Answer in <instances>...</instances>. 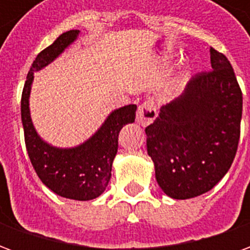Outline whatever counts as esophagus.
Instances as JSON below:
<instances>
[{
	"instance_id": "esophagus-1",
	"label": "esophagus",
	"mask_w": 250,
	"mask_h": 250,
	"mask_svg": "<svg viewBox=\"0 0 250 250\" xmlns=\"http://www.w3.org/2000/svg\"><path fill=\"white\" fill-rule=\"evenodd\" d=\"M157 104L154 100H146L138 107V112H136V120L138 123L142 125H147L152 123L155 118H157Z\"/></svg>"
}]
</instances>
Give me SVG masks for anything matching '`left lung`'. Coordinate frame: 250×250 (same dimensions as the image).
Listing matches in <instances>:
<instances>
[{
  "label": "left lung",
  "instance_id": "1",
  "mask_svg": "<svg viewBox=\"0 0 250 250\" xmlns=\"http://www.w3.org/2000/svg\"><path fill=\"white\" fill-rule=\"evenodd\" d=\"M210 62L211 69L197 73L146 127L157 182L171 198H193L211 190L236 157L241 88L224 53L210 48Z\"/></svg>",
  "mask_w": 250,
  "mask_h": 250
}]
</instances>
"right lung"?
<instances>
[{"instance_id":"right-lung-1","label":"right lung","mask_w":250,"mask_h":250,"mask_svg":"<svg viewBox=\"0 0 250 250\" xmlns=\"http://www.w3.org/2000/svg\"><path fill=\"white\" fill-rule=\"evenodd\" d=\"M79 30H68L41 51L32 64L22 96L21 120L24 125L26 151L41 182L64 198L89 201L103 193L111 178L112 162L118 152V139L123 125L135 120L136 105L130 104L109 115L95 135L75 148H56L40 139L32 125L29 93L33 72L48 65L75 41Z\"/></svg>"}]
</instances>
